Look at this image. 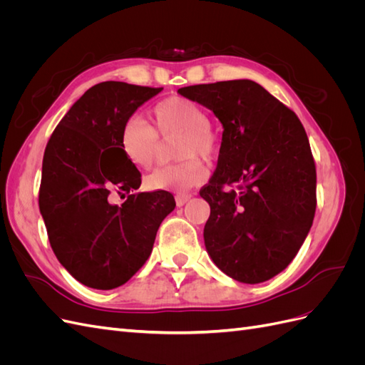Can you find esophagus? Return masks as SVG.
<instances>
[{
  "label": "esophagus",
  "instance_id": "1",
  "mask_svg": "<svg viewBox=\"0 0 365 365\" xmlns=\"http://www.w3.org/2000/svg\"><path fill=\"white\" fill-rule=\"evenodd\" d=\"M175 200H176V204H178L180 207L181 205H184V204H187L189 202L190 200H192V195H185V193H178L175 196Z\"/></svg>",
  "mask_w": 365,
  "mask_h": 365
}]
</instances>
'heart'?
Wrapping results in <instances>:
<instances>
[{
	"label": "heart",
	"instance_id": "obj_1",
	"mask_svg": "<svg viewBox=\"0 0 365 365\" xmlns=\"http://www.w3.org/2000/svg\"><path fill=\"white\" fill-rule=\"evenodd\" d=\"M150 118L152 126L140 117H130L121 129L120 146L126 158L140 169H150L160 148L158 137L181 135L176 157L184 161L155 169L146 178V185L152 190L178 193L200 185L207 170L196 157L210 160L217 149L207 113L189 98L170 97L152 108Z\"/></svg>",
	"mask_w": 365,
	"mask_h": 365
}]
</instances>
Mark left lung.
<instances>
[{
  "instance_id": "1",
  "label": "left lung",
  "mask_w": 365,
  "mask_h": 365,
  "mask_svg": "<svg viewBox=\"0 0 365 365\" xmlns=\"http://www.w3.org/2000/svg\"><path fill=\"white\" fill-rule=\"evenodd\" d=\"M178 93L224 128L216 172L200 192L210 204L208 256L237 282H267L297 256L315 215V163L302 121L248 79Z\"/></svg>"
}]
</instances>
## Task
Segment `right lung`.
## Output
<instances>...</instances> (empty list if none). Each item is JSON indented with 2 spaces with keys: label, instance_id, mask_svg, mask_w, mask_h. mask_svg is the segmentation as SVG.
Segmentation results:
<instances>
[{
  "label": "right lung",
  "instance_id": "right-lung-1",
  "mask_svg": "<svg viewBox=\"0 0 365 365\" xmlns=\"http://www.w3.org/2000/svg\"><path fill=\"white\" fill-rule=\"evenodd\" d=\"M163 88L102 82L63 115L42 160L39 210L62 267L88 288L125 284L152 252L157 231L175 208L169 192L129 195L141 175L121 150L120 135L137 109Z\"/></svg>",
  "mask_w": 365,
  "mask_h": 365
}]
</instances>
